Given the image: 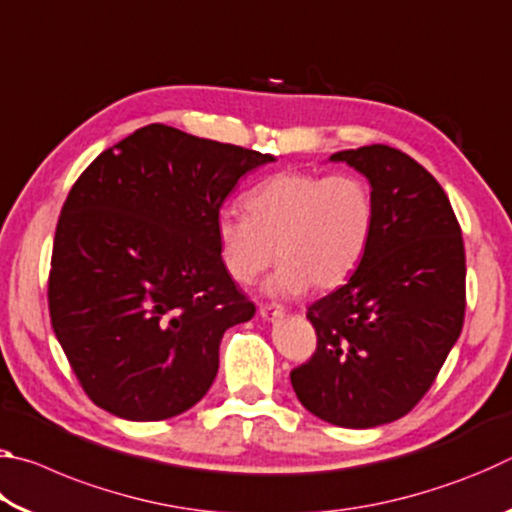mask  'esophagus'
Segmentation results:
<instances>
[{
    "label": "esophagus",
    "instance_id": "esophagus-1",
    "mask_svg": "<svg viewBox=\"0 0 512 512\" xmlns=\"http://www.w3.org/2000/svg\"><path fill=\"white\" fill-rule=\"evenodd\" d=\"M257 314L264 320H275V318H280L284 311H282V307H275V305H259Z\"/></svg>",
    "mask_w": 512,
    "mask_h": 512
}]
</instances>
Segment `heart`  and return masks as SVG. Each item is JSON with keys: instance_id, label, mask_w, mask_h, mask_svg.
<instances>
[{"instance_id": "obj_1", "label": "heart", "mask_w": 512, "mask_h": 512, "mask_svg": "<svg viewBox=\"0 0 512 512\" xmlns=\"http://www.w3.org/2000/svg\"><path fill=\"white\" fill-rule=\"evenodd\" d=\"M248 211L225 207L216 216L219 253L237 282L253 284L277 250L282 264L268 282L275 296L341 284L361 262L375 225V198L354 173H275L248 194Z\"/></svg>"}]
</instances>
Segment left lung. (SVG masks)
<instances>
[{
  "label": "left lung",
  "mask_w": 512,
  "mask_h": 512,
  "mask_svg": "<svg viewBox=\"0 0 512 512\" xmlns=\"http://www.w3.org/2000/svg\"><path fill=\"white\" fill-rule=\"evenodd\" d=\"M368 178L375 225L348 282L307 309L318 345L291 370L309 413L370 429L429 391L465 318L461 225L438 180L386 144L334 153Z\"/></svg>",
  "instance_id": "8db88e82"
}]
</instances>
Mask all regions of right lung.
I'll return each mask as SVG.
<instances>
[{"label": "right lung", "mask_w": 512, "mask_h": 512, "mask_svg": "<svg viewBox=\"0 0 512 512\" xmlns=\"http://www.w3.org/2000/svg\"><path fill=\"white\" fill-rule=\"evenodd\" d=\"M273 160L149 124L76 180L56 225L49 316L103 411L167 420L210 391L225 329L255 316L221 259L216 216L244 173Z\"/></svg>", "instance_id": "right-lung-1"}]
</instances>
